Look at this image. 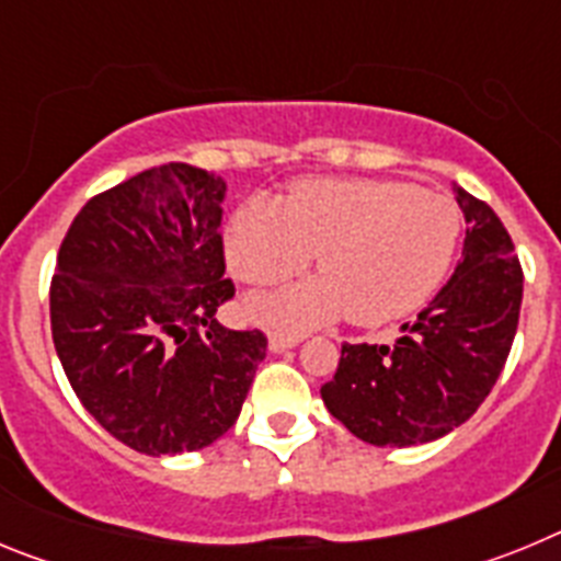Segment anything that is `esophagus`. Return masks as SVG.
<instances>
[{
    "label": "esophagus",
    "instance_id": "1",
    "mask_svg": "<svg viewBox=\"0 0 561 561\" xmlns=\"http://www.w3.org/2000/svg\"><path fill=\"white\" fill-rule=\"evenodd\" d=\"M300 340H304V336L289 334V331H270V351L272 354H284V351L295 348Z\"/></svg>",
    "mask_w": 561,
    "mask_h": 561
}]
</instances>
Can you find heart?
Instances as JSON below:
<instances>
[{
    "instance_id": "b5f03b06",
    "label": "heart",
    "mask_w": 561,
    "mask_h": 561,
    "mask_svg": "<svg viewBox=\"0 0 561 561\" xmlns=\"http://www.w3.org/2000/svg\"><path fill=\"white\" fill-rule=\"evenodd\" d=\"M463 219L444 193L408 182H300L284 205L250 196L227 225V264L247 284H275L320 252L325 272L286 289L252 295L255 320L309 329L354 314L388 323L421 309L444 284Z\"/></svg>"
}]
</instances>
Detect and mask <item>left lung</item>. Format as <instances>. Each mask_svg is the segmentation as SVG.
Segmentation results:
<instances>
[{
  "label": "left lung",
  "mask_w": 561,
  "mask_h": 561,
  "mask_svg": "<svg viewBox=\"0 0 561 561\" xmlns=\"http://www.w3.org/2000/svg\"><path fill=\"white\" fill-rule=\"evenodd\" d=\"M463 252L447 286L393 345H342L320 396L374 447L430 444L472 419L503 370L523 304V270L497 213L455 185Z\"/></svg>",
  "instance_id": "left-lung-1"
}]
</instances>
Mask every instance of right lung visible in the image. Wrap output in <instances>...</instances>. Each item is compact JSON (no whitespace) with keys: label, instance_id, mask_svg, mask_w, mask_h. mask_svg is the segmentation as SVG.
I'll use <instances>...</instances> for the list:
<instances>
[{"label":"right lung","instance_id":"right-lung-1","mask_svg":"<svg viewBox=\"0 0 561 561\" xmlns=\"http://www.w3.org/2000/svg\"><path fill=\"white\" fill-rule=\"evenodd\" d=\"M227 185L187 162L148 168L78 213L49 286L53 342L87 413L134 453H196L236 424L266 356L230 331Z\"/></svg>","mask_w":561,"mask_h":561}]
</instances>
